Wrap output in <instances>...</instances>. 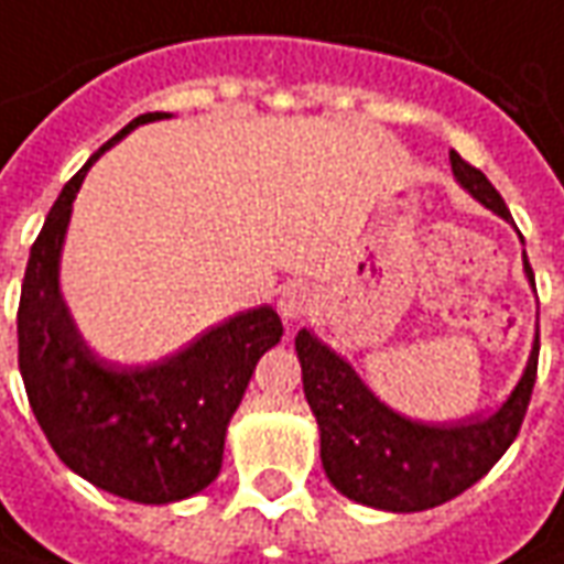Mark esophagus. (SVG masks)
Wrapping results in <instances>:
<instances>
[{
    "label": "esophagus",
    "mask_w": 564,
    "mask_h": 564,
    "mask_svg": "<svg viewBox=\"0 0 564 564\" xmlns=\"http://www.w3.org/2000/svg\"><path fill=\"white\" fill-rule=\"evenodd\" d=\"M314 305V295H311L308 286H302V283H290V286H283L281 299H278V311L283 314V321H302L305 314Z\"/></svg>",
    "instance_id": "esophagus-1"
}]
</instances>
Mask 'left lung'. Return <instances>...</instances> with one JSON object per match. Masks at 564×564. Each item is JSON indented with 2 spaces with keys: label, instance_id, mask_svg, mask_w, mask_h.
I'll return each mask as SVG.
<instances>
[{
  "label": "left lung",
  "instance_id": "obj_1",
  "mask_svg": "<svg viewBox=\"0 0 564 564\" xmlns=\"http://www.w3.org/2000/svg\"><path fill=\"white\" fill-rule=\"evenodd\" d=\"M448 159L458 186L467 195H474L491 214L513 223L486 173L467 164L458 152H452ZM522 265L534 286V271L525 253ZM538 350L541 341L534 333L529 364L498 412H491L488 419L427 424L405 419L381 403L341 354L311 329H299L295 354L302 364L305 400L321 431L326 479L350 501L388 513H419L458 498L498 464L522 427L538 378Z\"/></svg>",
  "mask_w": 564,
  "mask_h": 564
}]
</instances>
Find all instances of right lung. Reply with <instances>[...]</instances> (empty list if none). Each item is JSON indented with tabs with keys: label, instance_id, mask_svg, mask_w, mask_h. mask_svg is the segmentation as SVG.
Segmentation results:
<instances>
[{
	"label": "right lung",
	"instance_id": "1",
	"mask_svg": "<svg viewBox=\"0 0 564 564\" xmlns=\"http://www.w3.org/2000/svg\"><path fill=\"white\" fill-rule=\"evenodd\" d=\"M161 118L171 112L133 118L63 186L30 250L18 308L23 388L51 448L90 486L137 503L183 501L214 482L228 421L259 357L283 336L278 311L259 305L159 364L121 366L100 357L78 333L61 293L73 200L109 145Z\"/></svg>",
	"mask_w": 564,
	"mask_h": 564
}]
</instances>
